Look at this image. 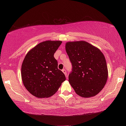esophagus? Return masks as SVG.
<instances>
[{"label":"esophagus","instance_id":"1","mask_svg":"<svg viewBox=\"0 0 126 126\" xmlns=\"http://www.w3.org/2000/svg\"><path fill=\"white\" fill-rule=\"evenodd\" d=\"M62 72L64 73V74H65V76H66V77H67V72H66L65 69H63L62 70Z\"/></svg>","mask_w":126,"mask_h":126}]
</instances>
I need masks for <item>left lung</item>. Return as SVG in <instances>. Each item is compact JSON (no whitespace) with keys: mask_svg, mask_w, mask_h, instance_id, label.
Wrapping results in <instances>:
<instances>
[{"mask_svg":"<svg viewBox=\"0 0 126 126\" xmlns=\"http://www.w3.org/2000/svg\"><path fill=\"white\" fill-rule=\"evenodd\" d=\"M65 49L72 65L68 76L71 86L79 96H95L103 88L108 78L103 54L84 41L68 42Z\"/></svg>","mask_w":126,"mask_h":126,"instance_id":"1","label":"left lung"}]
</instances>
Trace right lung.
I'll return each mask as SVG.
<instances>
[{"instance_id":"right-lung-1","label":"right lung","mask_w":126,"mask_h":126,"mask_svg":"<svg viewBox=\"0 0 126 126\" xmlns=\"http://www.w3.org/2000/svg\"><path fill=\"white\" fill-rule=\"evenodd\" d=\"M61 41L40 43L25 57L22 65L23 83L30 93L37 98H47L57 92L66 78L58 68L54 54Z\"/></svg>"}]
</instances>
